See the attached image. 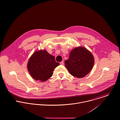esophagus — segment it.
Wrapping results in <instances>:
<instances>
[{
	"mask_svg": "<svg viewBox=\"0 0 120 120\" xmlns=\"http://www.w3.org/2000/svg\"><path fill=\"white\" fill-rule=\"evenodd\" d=\"M60 64L61 65H64V61H62L61 62H60Z\"/></svg>",
	"mask_w": 120,
	"mask_h": 120,
	"instance_id": "34e87169",
	"label": "esophagus"
}]
</instances>
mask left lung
Listing matches in <instances>:
<instances>
[{
  "label": "left lung",
  "mask_w": 120,
  "mask_h": 120,
  "mask_svg": "<svg viewBox=\"0 0 120 120\" xmlns=\"http://www.w3.org/2000/svg\"><path fill=\"white\" fill-rule=\"evenodd\" d=\"M65 66L72 75L82 78L93 68L94 58L86 48L78 47L71 51L69 58L65 61Z\"/></svg>",
  "instance_id": "8db88e82"
}]
</instances>
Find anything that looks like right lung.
I'll use <instances>...</instances> for the list:
<instances>
[{
    "label": "right lung",
    "mask_w": 120,
    "mask_h": 120,
    "mask_svg": "<svg viewBox=\"0 0 120 120\" xmlns=\"http://www.w3.org/2000/svg\"><path fill=\"white\" fill-rule=\"evenodd\" d=\"M55 56L46 50L35 51L30 58L27 69L31 77L36 81L45 82L52 75L54 69L59 65Z\"/></svg>",
    "instance_id": "obj_1"
}]
</instances>
